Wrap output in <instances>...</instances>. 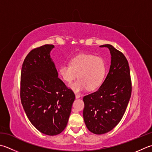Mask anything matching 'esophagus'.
Here are the masks:
<instances>
[{"label":"esophagus","instance_id":"34e87169","mask_svg":"<svg viewBox=\"0 0 152 152\" xmlns=\"http://www.w3.org/2000/svg\"><path fill=\"white\" fill-rule=\"evenodd\" d=\"M75 96H76V99H78V98H80V95L78 94H76Z\"/></svg>","mask_w":152,"mask_h":152}]
</instances>
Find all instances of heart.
I'll use <instances>...</instances> for the list:
<instances>
[{
	"instance_id": "1",
	"label": "heart",
	"mask_w": 152,
	"mask_h": 152,
	"mask_svg": "<svg viewBox=\"0 0 152 152\" xmlns=\"http://www.w3.org/2000/svg\"><path fill=\"white\" fill-rule=\"evenodd\" d=\"M59 76L70 83L78 76L79 79L69 87L78 93L88 88L96 90L102 84L106 73V63L100 56L90 54H80L70 60V64L62 65L58 70Z\"/></svg>"
}]
</instances>
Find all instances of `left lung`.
<instances>
[{
  "label": "left lung",
  "mask_w": 152,
  "mask_h": 152,
  "mask_svg": "<svg viewBox=\"0 0 152 152\" xmlns=\"http://www.w3.org/2000/svg\"><path fill=\"white\" fill-rule=\"evenodd\" d=\"M111 55L109 72L98 90L83 98V116L86 127L92 133L111 131L123 118L132 92L129 62L125 56L109 44Z\"/></svg>",
  "instance_id": "1"
}]
</instances>
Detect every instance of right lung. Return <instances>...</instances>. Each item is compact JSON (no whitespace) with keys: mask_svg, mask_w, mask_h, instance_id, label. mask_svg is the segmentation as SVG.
Masks as SVG:
<instances>
[{"mask_svg":"<svg viewBox=\"0 0 152 152\" xmlns=\"http://www.w3.org/2000/svg\"><path fill=\"white\" fill-rule=\"evenodd\" d=\"M53 45L32 49L23 61L20 80L21 102L29 121L39 131L57 135L67 125L75 99L73 91L58 78L50 56Z\"/></svg>","mask_w":152,"mask_h":152,"instance_id":"add662e5","label":"right lung"}]
</instances>
